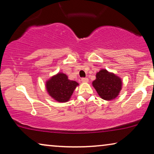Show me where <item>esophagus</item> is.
<instances>
[{
    "label": "esophagus",
    "mask_w": 154,
    "mask_h": 154,
    "mask_svg": "<svg viewBox=\"0 0 154 154\" xmlns=\"http://www.w3.org/2000/svg\"><path fill=\"white\" fill-rule=\"evenodd\" d=\"M81 81L84 82H88L89 81V79H88V78H82Z\"/></svg>",
    "instance_id": "esophagus-1"
}]
</instances>
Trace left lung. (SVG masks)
Wrapping results in <instances>:
<instances>
[{
    "instance_id": "1",
    "label": "left lung",
    "mask_w": 154,
    "mask_h": 154,
    "mask_svg": "<svg viewBox=\"0 0 154 154\" xmlns=\"http://www.w3.org/2000/svg\"><path fill=\"white\" fill-rule=\"evenodd\" d=\"M93 87L100 97L109 101L115 99L122 90L121 79L106 69H101L96 75V80L92 82Z\"/></svg>"
}]
</instances>
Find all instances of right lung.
<instances>
[{"mask_svg":"<svg viewBox=\"0 0 154 154\" xmlns=\"http://www.w3.org/2000/svg\"><path fill=\"white\" fill-rule=\"evenodd\" d=\"M78 85L77 82L69 80L67 75L63 73L53 75L46 82L48 94L55 101L62 103L69 100Z\"/></svg>","mask_w":154,"mask_h":154,"instance_id":"obj_1","label":"right lung"}]
</instances>
